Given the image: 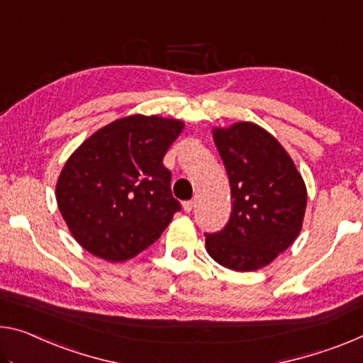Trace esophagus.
<instances>
[{
	"mask_svg": "<svg viewBox=\"0 0 363 363\" xmlns=\"http://www.w3.org/2000/svg\"><path fill=\"white\" fill-rule=\"evenodd\" d=\"M194 206H195L194 200H187V202L182 203V208H184V211H186V213H191L194 210Z\"/></svg>",
	"mask_w": 363,
	"mask_h": 363,
	"instance_id": "1",
	"label": "esophagus"
}]
</instances>
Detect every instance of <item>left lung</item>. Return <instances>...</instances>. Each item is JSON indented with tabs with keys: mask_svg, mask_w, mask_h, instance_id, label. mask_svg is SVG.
<instances>
[{
	"mask_svg": "<svg viewBox=\"0 0 363 363\" xmlns=\"http://www.w3.org/2000/svg\"><path fill=\"white\" fill-rule=\"evenodd\" d=\"M231 184L233 211L221 231L205 234L208 255L234 272H255L294 242L307 189L283 145L254 123L213 129Z\"/></svg>",
	"mask_w": 363,
	"mask_h": 363,
	"instance_id": "1",
	"label": "left lung"
}]
</instances>
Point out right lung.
I'll use <instances>...</instances> for the list:
<instances>
[{
	"label": "right lung",
	"instance_id": "add662e5",
	"mask_svg": "<svg viewBox=\"0 0 363 363\" xmlns=\"http://www.w3.org/2000/svg\"><path fill=\"white\" fill-rule=\"evenodd\" d=\"M182 129V121L132 114L96 130L69 157L56 184L57 206L91 255L129 260L181 211L163 158Z\"/></svg>",
	"mask_w": 363,
	"mask_h": 363
}]
</instances>
